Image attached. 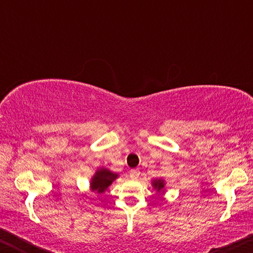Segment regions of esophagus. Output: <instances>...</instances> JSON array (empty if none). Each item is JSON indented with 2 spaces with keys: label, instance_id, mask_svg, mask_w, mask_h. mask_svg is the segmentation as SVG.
I'll list each match as a JSON object with an SVG mask.
<instances>
[{
  "label": "esophagus",
  "instance_id": "1",
  "mask_svg": "<svg viewBox=\"0 0 253 253\" xmlns=\"http://www.w3.org/2000/svg\"><path fill=\"white\" fill-rule=\"evenodd\" d=\"M139 174H140V172H139L138 169H134L129 170V175H130L131 178H138Z\"/></svg>",
  "mask_w": 253,
  "mask_h": 253
}]
</instances>
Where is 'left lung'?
I'll return each instance as SVG.
<instances>
[{"instance_id":"8db88e82","label":"left lung","mask_w":253,"mask_h":253,"mask_svg":"<svg viewBox=\"0 0 253 253\" xmlns=\"http://www.w3.org/2000/svg\"><path fill=\"white\" fill-rule=\"evenodd\" d=\"M164 181L163 179H155V181H153V186L154 188H157V191H161L164 188Z\"/></svg>"}]
</instances>
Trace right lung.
Here are the masks:
<instances>
[{
	"label": "right lung",
	"mask_w": 253,
	"mask_h": 253,
	"mask_svg": "<svg viewBox=\"0 0 253 253\" xmlns=\"http://www.w3.org/2000/svg\"><path fill=\"white\" fill-rule=\"evenodd\" d=\"M117 174L111 173L110 170L106 169L97 170L96 174L93 175V178L90 183L91 190L98 192V193H102V192H105L110 184L117 178Z\"/></svg>",
	"instance_id": "1"
}]
</instances>
